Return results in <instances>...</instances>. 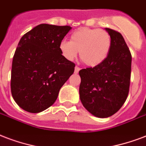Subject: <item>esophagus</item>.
Listing matches in <instances>:
<instances>
[{
	"label": "esophagus",
	"mask_w": 146,
	"mask_h": 146,
	"mask_svg": "<svg viewBox=\"0 0 146 146\" xmlns=\"http://www.w3.org/2000/svg\"><path fill=\"white\" fill-rule=\"evenodd\" d=\"M80 69L81 68H80L79 67L75 66V68H74V72H75V73H78L80 71Z\"/></svg>",
	"instance_id": "obj_1"
}]
</instances>
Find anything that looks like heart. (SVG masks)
I'll return each mask as SVG.
<instances>
[{"label": "heart", "instance_id": "b5f03b06", "mask_svg": "<svg viewBox=\"0 0 146 146\" xmlns=\"http://www.w3.org/2000/svg\"><path fill=\"white\" fill-rule=\"evenodd\" d=\"M111 47L109 33L104 29L82 27L75 31L70 37V41L63 40L59 44L62 57L72 61L77 56L88 67H96L108 58Z\"/></svg>", "mask_w": 146, "mask_h": 146}]
</instances>
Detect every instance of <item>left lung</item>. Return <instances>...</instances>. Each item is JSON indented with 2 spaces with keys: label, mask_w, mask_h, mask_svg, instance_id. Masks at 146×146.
<instances>
[{
  "label": "left lung",
  "mask_w": 146,
  "mask_h": 146,
  "mask_svg": "<svg viewBox=\"0 0 146 146\" xmlns=\"http://www.w3.org/2000/svg\"><path fill=\"white\" fill-rule=\"evenodd\" d=\"M111 38L108 58L103 63L79 71L80 99L90 113L98 118L113 115L123 106L129 92L131 54L121 34L106 28Z\"/></svg>",
  "instance_id": "1"
}]
</instances>
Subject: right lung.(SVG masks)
<instances>
[{
  "label": "right lung",
  "mask_w": 146,
  "mask_h": 146,
  "mask_svg": "<svg viewBox=\"0 0 146 146\" xmlns=\"http://www.w3.org/2000/svg\"><path fill=\"white\" fill-rule=\"evenodd\" d=\"M71 29L69 25L41 24L21 38L13 57L11 90L24 110L38 113L52 106L74 73V63L64 58L59 50Z\"/></svg>",
  "instance_id": "right-lung-1"
}]
</instances>
